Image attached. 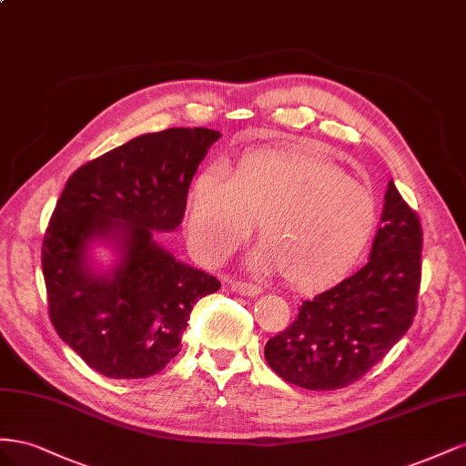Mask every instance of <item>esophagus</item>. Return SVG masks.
Wrapping results in <instances>:
<instances>
[{
	"label": "esophagus",
	"mask_w": 466,
	"mask_h": 466,
	"mask_svg": "<svg viewBox=\"0 0 466 466\" xmlns=\"http://www.w3.org/2000/svg\"><path fill=\"white\" fill-rule=\"evenodd\" d=\"M230 289H232V292H238V295H242V297H258L261 292V287L244 283V281H230Z\"/></svg>",
	"instance_id": "1"
}]
</instances>
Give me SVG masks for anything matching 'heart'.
<instances>
[{"instance_id": "heart-1", "label": "heart", "mask_w": 466, "mask_h": 466, "mask_svg": "<svg viewBox=\"0 0 466 466\" xmlns=\"http://www.w3.org/2000/svg\"><path fill=\"white\" fill-rule=\"evenodd\" d=\"M256 224L263 242L249 256L251 268L285 273L292 287L320 289L363 258L377 205L363 183L302 150H251L226 174L198 171L187 201V236L198 256L228 259Z\"/></svg>"}]
</instances>
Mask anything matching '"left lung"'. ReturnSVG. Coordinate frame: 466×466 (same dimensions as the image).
Masks as SVG:
<instances>
[{
    "instance_id": "1",
    "label": "left lung",
    "mask_w": 466,
    "mask_h": 466,
    "mask_svg": "<svg viewBox=\"0 0 466 466\" xmlns=\"http://www.w3.org/2000/svg\"><path fill=\"white\" fill-rule=\"evenodd\" d=\"M420 261V220L390 179L367 265L302 302L297 320L265 343L269 367L309 390H336L361 379L414 320Z\"/></svg>"
}]
</instances>
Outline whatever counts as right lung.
Instances as JSON below:
<instances>
[{"instance_id": "obj_1", "label": "right lung", "mask_w": 466, "mask_h": 466, "mask_svg": "<svg viewBox=\"0 0 466 466\" xmlns=\"http://www.w3.org/2000/svg\"><path fill=\"white\" fill-rule=\"evenodd\" d=\"M210 128L128 140L66 183L43 242L50 320L60 339L109 379H146L179 353L193 304L220 283L176 259L154 232L183 220ZM107 247L109 264L95 258Z\"/></svg>"}]
</instances>
